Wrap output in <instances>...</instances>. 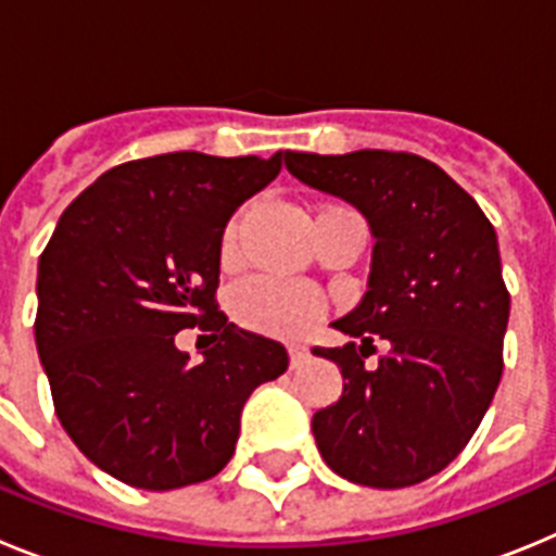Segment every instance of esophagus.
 <instances>
[{
    "instance_id": "34e87169",
    "label": "esophagus",
    "mask_w": 556,
    "mask_h": 556,
    "mask_svg": "<svg viewBox=\"0 0 556 556\" xmlns=\"http://www.w3.org/2000/svg\"><path fill=\"white\" fill-rule=\"evenodd\" d=\"M306 358H308L306 345H289V365H292V370H298Z\"/></svg>"
}]
</instances>
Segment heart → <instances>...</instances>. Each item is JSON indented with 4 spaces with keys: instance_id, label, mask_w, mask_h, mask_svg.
<instances>
[{
    "instance_id": "obj_1",
    "label": "heart",
    "mask_w": 556,
    "mask_h": 556,
    "mask_svg": "<svg viewBox=\"0 0 556 556\" xmlns=\"http://www.w3.org/2000/svg\"><path fill=\"white\" fill-rule=\"evenodd\" d=\"M337 211V205H326L317 214ZM244 211H236L223 230V253L230 255L236 248V236L242 228ZM230 312L239 326L267 337H301L303 331L320 320L326 303L312 287L303 283L273 281V278H253L236 287L230 298Z\"/></svg>"
}]
</instances>
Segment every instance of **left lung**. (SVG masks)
Listing matches in <instances>:
<instances>
[{
  "instance_id": "obj_1",
  "label": "left lung",
  "mask_w": 556,
  "mask_h": 556,
  "mask_svg": "<svg viewBox=\"0 0 556 556\" xmlns=\"http://www.w3.org/2000/svg\"><path fill=\"white\" fill-rule=\"evenodd\" d=\"M312 189L370 223V283L333 323L362 345L314 348L342 370L333 406L312 417L323 459L342 479L395 490L448 468L488 412L504 372L509 292L498 239L468 191L412 152H283ZM386 353L372 368L364 358Z\"/></svg>"
}]
</instances>
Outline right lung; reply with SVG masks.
Listing matches in <instances>:
<instances>
[{"instance_id":"1","label":"right lung","mask_w":556,"mask_h":556,"mask_svg":"<svg viewBox=\"0 0 556 556\" xmlns=\"http://www.w3.org/2000/svg\"><path fill=\"white\" fill-rule=\"evenodd\" d=\"M273 159L166 152L113 166L58 219L38 258L36 345L55 415L97 468L141 490L217 476L250 392L287 348L217 306L223 230L281 172ZM215 345L200 366L174 333Z\"/></svg>"}]
</instances>
